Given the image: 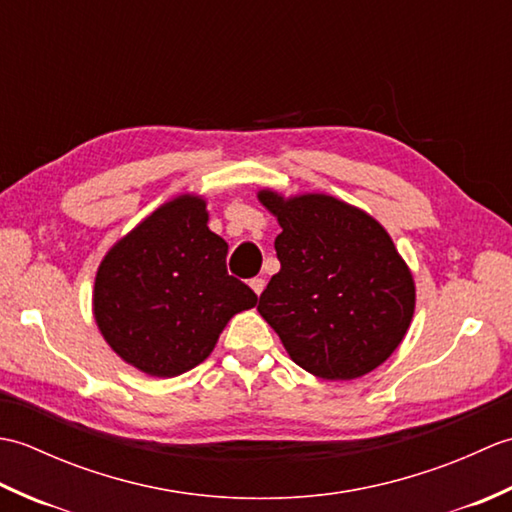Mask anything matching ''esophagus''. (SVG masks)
Listing matches in <instances>:
<instances>
[{
  "label": "esophagus",
  "mask_w": 512,
  "mask_h": 512,
  "mask_svg": "<svg viewBox=\"0 0 512 512\" xmlns=\"http://www.w3.org/2000/svg\"><path fill=\"white\" fill-rule=\"evenodd\" d=\"M250 288L255 290V295L259 297L264 292V288H266V281L262 279V277H255V279H250Z\"/></svg>",
  "instance_id": "esophagus-1"
}]
</instances>
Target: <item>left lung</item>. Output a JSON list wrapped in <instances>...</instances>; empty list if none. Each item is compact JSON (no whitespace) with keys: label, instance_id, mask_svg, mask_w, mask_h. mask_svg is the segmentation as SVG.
<instances>
[{"label":"left lung","instance_id":"8db88e82","mask_svg":"<svg viewBox=\"0 0 512 512\" xmlns=\"http://www.w3.org/2000/svg\"><path fill=\"white\" fill-rule=\"evenodd\" d=\"M259 200L281 226V270L257 310L292 361L323 380H352L385 363L416 306L413 277L385 228L332 195L259 191Z\"/></svg>","mask_w":512,"mask_h":512}]
</instances>
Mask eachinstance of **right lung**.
Returning a JSON list of instances; mask_svg holds the SVG:
<instances>
[{"label":"right lung","instance_id":"1","mask_svg":"<svg viewBox=\"0 0 512 512\" xmlns=\"http://www.w3.org/2000/svg\"><path fill=\"white\" fill-rule=\"evenodd\" d=\"M195 195L162 204L118 242L94 281V319L112 350L158 378L200 365L257 295L228 275V244Z\"/></svg>","mask_w":512,"mask_h":512}]
</instances>
